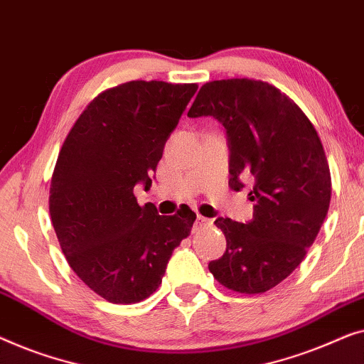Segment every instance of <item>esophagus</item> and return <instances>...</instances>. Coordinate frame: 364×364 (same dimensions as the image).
<instances>
[{
	"instance_id": "1",
	"label": "esophagus",
	"mask_w": 364,
	"mask_h": 364,
	"mask_svg": "<svg viewBox=\"0 0 364 364\" xmlns=\"http://www.w3.org/2000/svg\"><path fill=\"white\" fill-rule=\"evenodd\" d=\"M213 221L208 218H203V216H198L196 218V229H204V228H211Z\"/></svg>"
}]
</instances>
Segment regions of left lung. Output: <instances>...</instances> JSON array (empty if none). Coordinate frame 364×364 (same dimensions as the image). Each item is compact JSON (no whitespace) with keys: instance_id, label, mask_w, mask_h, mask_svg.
Returning a JSON list of instances; mask_svg holds the SVG:
<instances>
[{"instance_id":"8db88e82","label":"left lung","mask_w":364,"mask_h":364,"mask_svg":"<svg viewBox=\"0 0 364 364\" xmlns=\"http://www.w3.org/2000/svg\"><path fill=\"white\" fill-rule=\"evenodd\" d=\"M188 117H214L226 129L229 186L240 191L242 180H254L252 219L214 221L228 245L209 272L239 294L274 289L305 259L328 213L331 178L318 133L294 100L254 79L208 82Z\"/></svg>"}]
</instances>
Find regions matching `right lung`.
I'll return each mask as SVG.
<instances>
[{
	"mask_svg": "<svg viewBox=\"0 0 364 364\" xmlns=\"http://www.w3.org/2000/svg\"><path fill=\"white\" fill-rule=\"evenodd\" d=\"M196 84L132 80L82 112L55 163L49 213L70 269L112 304H136L161 284L173 250L191 232V209L160 216L133 189L151 175Z\"/></svg>",
	"mask_w": 364,
	"mask_h": 364,
	"instance_id": "1",
	"label": "right lung"
}]
</instances>
